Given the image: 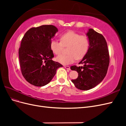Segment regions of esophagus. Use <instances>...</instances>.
I'll use <instances>...</instances> for the list:
<instances>
[{"instance_id":"34e87169","label":"esophagus","mask_w":126,"mask_h":126,"mask_svg":"<svg viewBox=\"0 0 126 126\" xmlns=\"http://www.w3.org/2000/svg\"><path fill=\"white\" fill-rule=\"evenodd\" d=\"M64 67L66 69H67L70 70V67H69V66H64Z\"/></svg>"}]
</instances>
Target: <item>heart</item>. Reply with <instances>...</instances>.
<instances>
[{"label":"heart","instance_id":"b5f03b06","mask_svg":"<svg viewBox=\"0 0 126 126\" xmlns=\"http://www.w3.org/2000/svg\"><path fill=\"white\" fill-rule=\"evenodd\" d=\"M60 39L61 41L52 40L50 48L52 52L58 55L62 52L64 47H68L67 54L60 55L56 58L57 62L63 64L73 63L76 59H82L88 51L90 41L86 35L69 31L63 34Z\"/></svg>","mask_w":126,"mask_h":126}]
</instances>
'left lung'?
Wrapping results in <instances>:
<instances>
[{
  "instance_id": "left-lung-1",
  "label": "left lung",
  "mask_w": 126,
  "mask_h": 126,
  "mask_svg": "<svg viewBox=\"0 0 126 126\" xmlns=\"http://www.w3.org/2000/svg\"><path fill=\"white\" fill-rule=\"evenodd\" d=\"M90 45L88 51L79 64L83 66H72L70 69L78 73L77 79L71 80L77 88L87 90L100 83L107 72L109 64V54L104 37L93 29L87 33Z\"/></svg>"
}]
</instances>
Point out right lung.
<instances>
[{"instance_id":"obj_1","label":"right lung","mask_w":126,"mask_h":126,"mask_svg":"<svg viewBox=\"0 0 126 126\" xmlns=\"http://www.w3.org/2000/svg\"><path fill=\"white\" fill-rule=\"evenodd\" d=\"M58 32L53 25L32 27L27 32L19 49V58L22 76L27 81L37 87L50 82L62 64L52 60L51 38Z\"/></svg>"}]
</instances>
